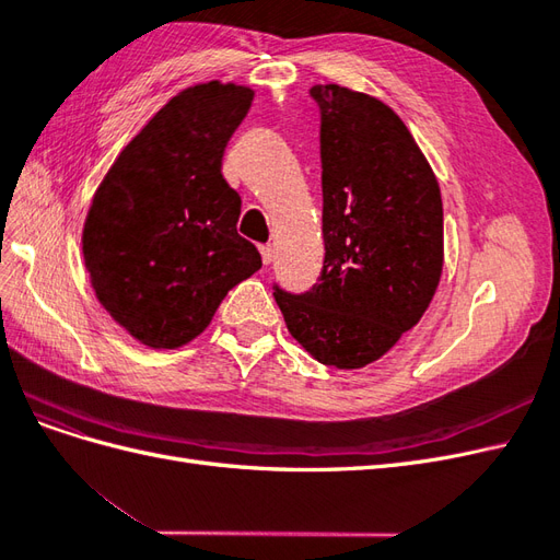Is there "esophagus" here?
Instances as JSON below:
<instances>
[{
  "instance_id": "esophagus-1",
  "label": "esophagus",
  "mask_w": 560,
  "mask_h": 560,
  "mask_svg": "<svg viewBox=\"0 0 560 560\" xmlns=\"http://www.w3.org/2000/svg\"><path fill=\"white\" fill-rule=\"evenodd\" d=\"M259 252H261V261L268 266L270 261H273V257H276V249L270 247V245H261L259 247Z\"/></svg>"
}]
</instances>
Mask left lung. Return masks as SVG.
<instances>
[{
	"label": "left lung",
	"mask_w": 560,
	"mask_h": 560,
	"mask_svg": "<svg viewBox=\"0 0 560 560\" xmlns=\"http://www.w3.org/2000/svg\"><path fill=\"white\" fill-rule=\"evenodd\" d=\"M319 107L325 264L303 294L273 284L284 325L313 358L360 369L418 325L444 266L439 182L413 135L381 100L336 83Z\"/></svg>",
	"instance_id": "left-lung-1"
}]
</instances>
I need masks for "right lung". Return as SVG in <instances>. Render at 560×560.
I'll use <instances>...</instances> for the list:
<instances>
[{
  "label": "right lung",
  "instance_id": "obj_1",
  "mask_svg": "<svg viewBox=\"0 0 560 560\" xmlns=\"http://www.w3.org/2000/svg\"><path fill=\"white\" fill-rule=\"evenodd\" d=\"M254 91L198 83L175 95L118 154L83 224L97 301L149 348H179L210 325L229 290L261 268L238 235L241 196L224 149Z\"/></svg>",
  "mask_w": 560,
  "mask_h": 560
}]
</instances>
